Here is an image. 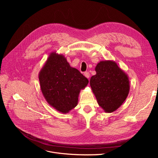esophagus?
Segmentation results:
<instances>
[{
	"label": "esophagus",
	"instance_id": "esophagus-1",
	"mask_svg": "<svg viewBox=\"0 0 158 158\" xmlns=\"http://www.w3.org/2000/svg\"><path fill=\"white\" fill-rule=\"evenodd\" d=\"M84 76L86 77V78H89V73L88 72H85V73H84Z\"/></svg>",
	"mask_w": 158,
	"mask_h": 158
}]
</instances>
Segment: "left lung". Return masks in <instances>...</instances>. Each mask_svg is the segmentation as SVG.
Wrapping results in <instances>:
<instances>
[{
    "label": "left lung",
    "instance_id": "obj_1",
    "mask_svg": "<svg viewBox=\"0 0 158 158\" xmlns=\"http://www.w3.org/2000/svg\"><path fill=\"white\" fill-rule=\"evenodd\" d=\"M95 70L96 74L90 79V86L98 104L105 113H112L119 108L128 96L129 77L112 60L100 61Z\"/></svg>",
    "mask_w": 158,
    "mask_h": 158
}]
</instances>
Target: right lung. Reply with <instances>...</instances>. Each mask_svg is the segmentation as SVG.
I'll return each instance as SVG.
<instances>
[{"label":"right lung","mask_w":158,"mask_h":158,"mask_svg":"<svg viewBox=\"0 0 158 158\" xmlns=\"http://www.w3.org/2000/svg\"><path fill=\"white\" fill-rule=\"evenodd\" d=\"M38 78L46 101L62 113H68L77 105L81 90L88 84L87 78L55 51L49 54Z\"/></svg>","instance_id":"right-lung-1"}]
</instances>
